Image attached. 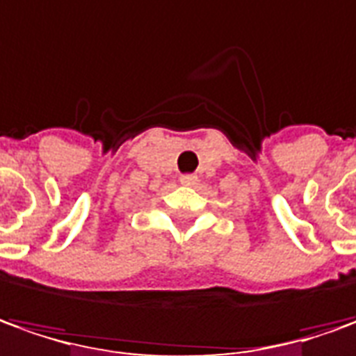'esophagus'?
Returning a JSON list of instances; mask_svg holds the SVG:
<instances>
[{
  "label": "esophagus",
  "instance_id": "1",
  "mask_svg": "<svg viewBox=\"0 0 356 356\" xmlns=\"http://www.w3.org/2000/svg\"><path fill=\"white\" fill-rule=\"evenodd\" d=\"M195 182H197V176L195 174H182L180 176V184H184V186H193Z\"/></svg>",
  "mask_w": 356,
  "mask_h": 356
}]
</instances>
